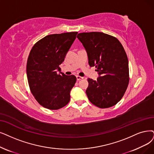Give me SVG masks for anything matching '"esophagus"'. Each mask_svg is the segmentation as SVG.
I'll use <instances>...</instances> for the list:
<instances>
[{
    "instance_id": "obj_1",
    "label": "esophagus",
    "mask_w": 154,
    "mask_h": 154,
    "mask_svg": "<svg viewBox=\"0 0 154 154\" xmlns=\"http://www.w3.org/2000/svg\"><path fill=\"white\" fill-rule=\"evenodd\" d=\"M83 79V77L79 76H76V79H77V81L81 80V79Z\"/></svg>"
}]
</instances>
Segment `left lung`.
Wrapping results in <instances>:
<instances>
[{"label": "left lung", "instance_id": "1", "mask_svg": "<svg viewBox=\"0 0 154 154\" xmlns=\"http://www.w3.org/2000/svg\"><path fill=\"white\" fill-rule=\"evenodd\" d=\"M87 53L90 67L95 66L97 80L88 78L86 90L89 100L98 107L108 108L120 101L129 83L128 59L120 42L102 32L77 36Z\"/></svg>", "mask_w": 154, "mask_h": 154}]
</instances>
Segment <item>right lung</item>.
Returning a JSON list of instances; mask_svg holds the SVG:
<instances>
[{
    "label": "right lung",
    "instance_id": "add662e5",
    "mask_svg": "<svg viewBox=\"0 0 154 154\" xmlns=\"http://www.w3.org/2000/svg\"><path fill=\"white\" fill-rule=\"evenodd\" d=\"M78 32L49 35L37 42L27 60L26 74L31 91L42 106L57 110L70 100V92L76 82L74 75L61 72L64 60Z\"/></svg>",
    "mask_w": 154,
    "mask_h": 154
}]
</instances>
